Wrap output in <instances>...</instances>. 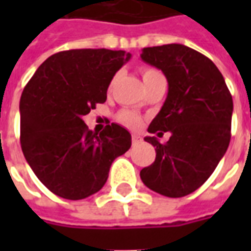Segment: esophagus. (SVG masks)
Masks as SVG:
<instances>
[{"instance_id":"34e87169","label":"esophagus","mask_w":251,"mask_h":251,"mask_svg":"<svg viewBox=\"0 0 251 251\" xmlns=\"http://www.w3.org/2000/svg\"><path fill=\"white\" fill-rule=\"evenodd\" d=\"M131 141H133V145H137V144H140L142 141V138L140 136H137V134H133L131 136Z\"/></svg>"}]
</instances>
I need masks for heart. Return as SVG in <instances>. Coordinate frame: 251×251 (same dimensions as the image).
Wrapping results in <instances>:
<instances>
[{
  "mask_svg": "<svg viewBox=\"0 0 251 251\" xmlns=\"http://www.w3.org/2000/svg\"><path fill=\"white\" fill-rule=\"evenodd\" d=\"M156 75H160V72H158L157 70H154V68H144V70H142V77H144V80L152 76H156ZM118 121H120L122 125L127 126V127H130V129H137L138 126L141 125L140 117L134 114V113H131V111H127V110L122 111V113L118 115Z\"/></svg>",
  "mask_w": 251,
  "mask_h": 251,
  "instance_id": "heart-1",
  "label": "heart"
}]
</instances>
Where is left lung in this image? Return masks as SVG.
<instances>
[{
  "mask_svg": "<svg viewBox=\"0 0 251 251\" xmlns=\"http://www.w3.org/2000/svg\"><path fill=\"white\" fill-rule=\"evenodd\" d=\"M141 59L168 80L167 99L148 131H169L171 137L167 144L144 138L156 148V160L140 176L154 192L181 198L199 188L225 156L231 138L232 97L218 67L189 47H148Z\"/></svg>",
  "mask_w": 251,
  "mask_h": 251,
  "instance_id": "8db88e82",
  "label": "left lung"
}]
</instances>
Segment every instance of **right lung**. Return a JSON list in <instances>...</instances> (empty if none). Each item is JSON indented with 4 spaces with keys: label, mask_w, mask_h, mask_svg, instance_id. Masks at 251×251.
<instances>
[{
    "label": "right lung",
    "mask_w": 251,
    "mask_h": 251,
    "mask_svg": "<svg viewBox=\"0 0 251 251\" xmlns=\"http://www.w3.org/2000/svg\"><path fill=\"white\" fill-rule=\"evenodd\" d=\"M130 53L70 50L43 63L20 99V141L37 179L60 198L80 200L98 192L115 158L129 151L131 136L111 124L88 130L83 117L107 98L115 72Z\"/></svg>",
    "instance_id": "add662e5"
}]
</instances>
